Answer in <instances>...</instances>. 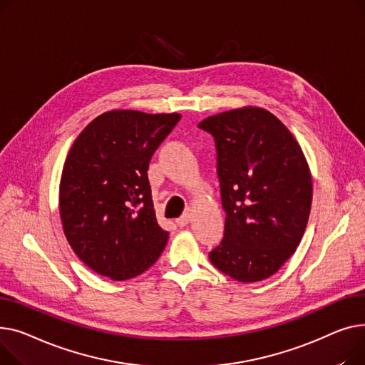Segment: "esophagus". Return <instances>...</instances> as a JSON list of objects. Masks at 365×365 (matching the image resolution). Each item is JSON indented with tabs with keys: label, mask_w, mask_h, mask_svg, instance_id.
<instances>
[{
	"label": "esophagus",
	"mask_w": 365,
	"mask_h": 365,
	"mask_svg": "<svg viewBox=\"0 0 365 365\" xmlns=\"http://www.w3.org/2000/svg\"><path fill=\"white\" fill-rule=\"evenodd\" d=\"M190 220H191V215L188 212H185V213H182V215L175 221L177 222V225H180V227H185L188 222H190Z\"/></svg>",
	"instance_id": "1"
}]
</instances>
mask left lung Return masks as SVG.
<instances>
[{
    "label": "left lung",
    "mask_w": 365,
    "mask_h": 365,
    "mask_svg": "<svg viewBox=\"0 0 365 365\" xmlns=\"http://www.w3.org/2000/svg\"><path fill=\"white\" fill-rule=\"evenodd\" d=\"M217 145L227 213L224 239L209 253L242 283L265 280L294 253L312 203V180L292 133L271 112L243 107L199 123Z\"/></svg>",
    "instance_id": "obj_1"
}]
</instances>
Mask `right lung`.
I'll list each match as a JSON object with an SVG mask.
<instances>
[{
  "label": "right lung",
  "instance_id": "obj_1",
  "mask_svg": "<svg viewBox=\"0 0 365 365\" xmlns=\"http://www.w3.org/2000/svg\"><path fill=\"white\" fill-rule=\"evenodd\" d=\"M180 119V113L106 112L71 147L58 195L63 231L97 274L128 280L163 252L169 234L158 224L147 170Z\"/></svg>",
  "mask_w": 365,
  "mask_h": 365
}]
</instances>
